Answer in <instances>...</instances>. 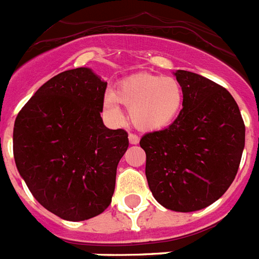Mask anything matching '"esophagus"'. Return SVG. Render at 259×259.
<instances>
[{"instance_id":"esophagus-1","label":"esophagus","mask_w":259,"mask_h":259,"mask_svg":"<svg viewBox=\"0 0 259 259\" xmlns=\"http://www.w3.org/2000/svg\"><path fill=\"white\" fill-rule=\"evenodd\" d=\"M129 142L130 145H137V143H140V137L136 136V134H129Z\"/></svg>"}]
</instances>
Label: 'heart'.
<instances>
[{
	"instance_id": "obj_1",
	"label": "heart",
	"mask_w": 259,
	"mask_h": 259,
	"mask_svg": "<svg viewBox=\"0 0 259 259\" xmlns=\"http://www.w3.org/2000/svg\"><path fill=\"white\" fill-rule=\"evenodd\" d=\"M184 103L183 87L171 76H130L104 97V110L113 122L122 121L119 104L129 110L132 123L141 132L168 127L179 117Z\"/></svg>"
}]
</instances>
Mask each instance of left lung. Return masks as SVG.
<instances>
[{"mask_svg": "<svg viewBox=\"0 0 259 259\" xmlns=\"http://www.w3.org/2000/svg\"><path fill=\"white\" fill-rule=\"evenodd\" d=\"M184 92L172 123L147 133L146 178L160 205L175 212L208 207L233 183L245 147V125L227 89L197 73L174 72Z\"/></svg>", "mask_w": 259, "mask_h": 259, "instance_id": "left-lung-1", "label": "left lung"}]
</instances>
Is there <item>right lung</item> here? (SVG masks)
<instances>
[{"label":"right lung","mask_w":259,"mask_h":259,"mask_svg":"<svg viewBox=\"0 0 259 259\" xmlns=\"http://www.w3.org/2000/svg\"><path fill=\"white\" fill-rule=\"evenodd\" d=\"M106 81L91 68L69 69L45 82L15 118L13 153L38 203L63 220L84 221L112 201L127 133L101 114Z\"/></svg>","instance_id":"obj_1"}]
</instances>
